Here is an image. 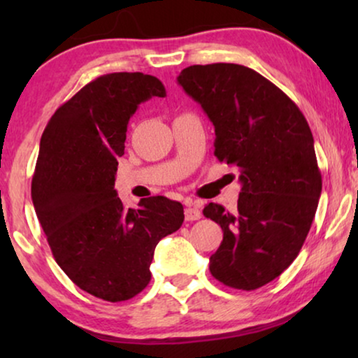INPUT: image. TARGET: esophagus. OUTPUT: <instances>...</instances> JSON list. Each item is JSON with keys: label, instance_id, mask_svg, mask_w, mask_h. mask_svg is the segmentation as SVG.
Instances as JSON below:
<instances>
[{"label": "esophagus", "instance_id": "1", "mask_svg": "<svg viewBox=\"0 0 358 358\" xmlns=\"http://www.w3.org/2000/svg\"><path fill=\"white\" fill-rule=\"evenodd\" d=\"M184 213H185V220H187V222H195V220H199L200 217H202V212H200L199 207L194 202L187 203Z\"/></svg>", "mask_w": 358, "mask_h": 358}]
</instances>
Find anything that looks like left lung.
<instances>
[{"instance_id":"1","label":"left lung","mask_w":358,"mask_h":358,"mask_svg":"<svg viewBox=\"0 0 358 358\" xmlns=\"http://www.w3.org/2000/svg\"><path fill=\"white\" fill-rule=\"evenodd\" d=\"M182 90L215 127V156L239 169L236 212L210 202L223 229L210 272L238 290L277 278L300 252L322 189L315 140L295 102L257 71L234 63L184 68Z\"/></svg>"}]
</instances>
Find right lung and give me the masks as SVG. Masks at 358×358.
<instances>
[{"label":"right lung","mask_w":358,"mask_h":358,"mask_svg":"<svg viewBox=\"0 0 358 358\" xmlns=\"http://www.w3.org/2000/svg\"><path fill=\"white\" fill-rule=\"evenodd\" d=\"M164 97L156 76L110 73L60 106L43 130L32 202L62 271L81 290L125 301L151 280L156 244L178 231L184 207L143 199L125 208L114 189L127 125L141 102Z\"/></svg>","instance_id":"add662e5"}]
</instances>
